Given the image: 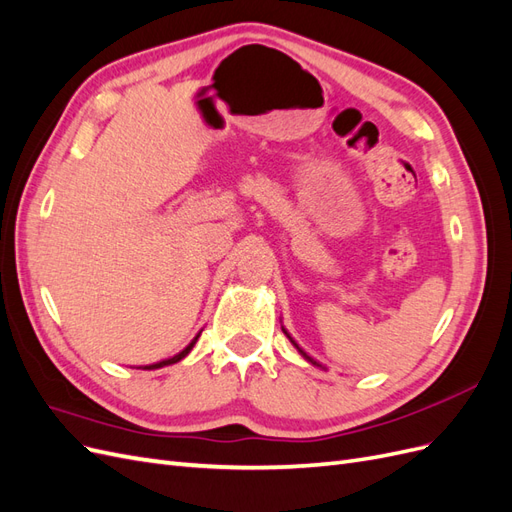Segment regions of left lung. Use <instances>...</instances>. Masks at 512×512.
I'll use <instances>...</instances> for the list:
<instances>
[{"mask_svg": "<svg viewBox=\"0 0 512 512\" xmlns=\"http://www.w3.org/2000/svg\"><path fill=\"white\" fill-rule=\"evenodd\" d=\"M284 333H286V331H284ZM286 335H288V333H286ZM288 339H290V342H292V344H294V339H292V337H290V335H288ZM294 348H297V350H299V352H301V354H303V356H305V359H307V361H309V363H312V365H318V363H316V361H314V359H312V356H307V354H305V352H303V350H301V348H299V346H297V344H294ZM318 367H320V365H318Z\"/></svg>", "mask_w": 512, "mask_h": 512, "instance_id": "8db88e82", "label": "left lung"}]
</instances>
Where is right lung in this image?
<instances>
[{"label": "right lung", "mask_w": 512, "mask_h": 512, "mask_svg": "<svg viewBox=\"0 0 512 512\" xmlns=\"http://www.w3.org/2000/svg\"><path fill=\"white\" fill-rule=\"evenodd\" d=\"M196 339H198V335L192 339V342L185 346L179 354H175V356H170V359H166V361H160V363H156V365H147L145 369H158V367H164V365H173V363H179L185 354H188L192 348H194V344H196Z\"/></svg>", "instance_id": "add662e5"}]
</instances>
